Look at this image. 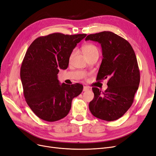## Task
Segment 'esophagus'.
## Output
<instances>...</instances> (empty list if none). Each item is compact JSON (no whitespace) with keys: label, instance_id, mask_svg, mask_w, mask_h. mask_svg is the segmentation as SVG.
I'll use <instances>...</instances> for the list:
<instances>
[{"label":"esophagus","instance_id":"1","mask_svg":"<svg viewBox=\"0 0 156 156\" xmlns=\"http://www.w3.org/2000/svg\"><path fill=\"white\" fill-rule=\"evenodd\" d=\"M89 87L87 86H83V91H87L88 90H89Z\"/></svg>","mask_w":156,"mask_h":156}]
</instances>
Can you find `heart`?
Masks as SVG:
<instances>
[{
	"label": "heart",
	"mask_w": 156,
	"mask_h": 156,
	"mask_svg": "<svg viewBox=\"0 0 156 156\" xmlns=\"http://www.w3.org/2000/svg\"><path fill=\"white\" fill-rule=\"evenodd\" d=\"M82 52L85 57L95 53H98V47L93 44H86L82 47Z\"/></svg>",
	"instance_id": "heart-1"
}]
</instances>
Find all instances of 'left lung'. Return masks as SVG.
I'll list each match as a JSON object with an SVG mask.
<instances>
[{
    "label": "left lung",
    "instance_id": "left-lung-1",
    "mask_svg": "<svg viewBox=\"0 0 156 156\" xmlns=\"http://www.w3.org/2000/svg\"><path fill=\"white\" fill-rule=\"evenodd\" d=\"M87 40L102 47L103 58L97 80L108 78L104 92L92 88L94 98L89 102V110L95 117L113 121L124 115L133 102L140 82L137 58L129 43L112 32L89 34Z\"/></svg>",
    "mask_w": 156,
    "mask_h": 156
}]
</instances>
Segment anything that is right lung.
I'll return each mask as SVG.
<instances>
[{
    "instance_id": "obj_1",
    "label": "right lung",
    "mask_w": 156,
    "mask_h": 156,
    "mask_svg": "<svg viewBox=\"0 0 156 156\" xmlns=\"http://www.w3.org/2000/svg\"><path fill=\"white\" fill-rule=\"evenodd\" d=\"M87 34L54 33L39 37L30 45L21 67L24 97L28 106L45 121L54 122L66 117L73 99L82 92L76 83L59 84V69L68 67L69 58Z\"/></svg>"
}]
</instances>
